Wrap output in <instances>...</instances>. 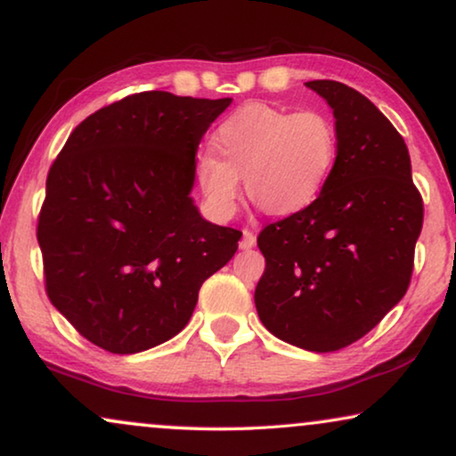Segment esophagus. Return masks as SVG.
<instances>
[{
  "label": "esophagus",
  "mask_w": 456,
  "mask_h": 456,
  "mask_svg": "<svg viewBox=\"0 0 456 456\" xmlns=\"http://www.w3.org/2000/svg\"><path fill=\"white\" fill-rule=\"evenodd\" d=\"M256 246V235H254L252 232H244V235H241V241H240V248L241 250H250V248Z\"/></svg>",
  "instance_id": "34e87169"
}]
</instances>
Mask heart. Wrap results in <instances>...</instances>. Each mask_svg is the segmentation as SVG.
Instances as JSON below:
<instances>
[{"instance_id": "1", "label": "heart", "mask_w": 456, "mask_h": 456, "mask_svg": "<svg viewBox=\"0 0 456 456\" xmlns=\"http://www.w3.org/2000/svg\"><path fill=\"white\" fill-rule=\"evenodd\" d=\"M212 151H198L193 175L216 218L238 208L240 179L266 215H291L319 198L339 154L338 126L325 112H291L252 102L212 133Z\"/></svg>"}]
</instances>
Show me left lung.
Wrapping results in <instances>:
<instances>
[{
    "instance_id": "8db88e82",
    "label": "left lung",
    "mask_w": 456,
    "mask_h": 456,
    "mask_svg": "<svg viewBox=\"0 0 456 456\" xmlns=\"http://www.w3.org/2000/svg\"><path fill=\"white\" fill-rule=\"evenodd\" d=\"M336 117V168L313 204L266 224L254 291L273 336L311 352L346 348L403 300L411 283L423 200L406 143L356 89L308 81Z\"/></svg>"
}]
</instances>
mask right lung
<instances>
[{
    "instance_id": "1",
    "label": "right lung",
    "mask_w": 456,
    "mask_h": 456,
    "mask_svg": "<svg viewBox=\"0 0 456 456\" xmlns=\"http://www.w3.org/2000/svg\"><path fill=\"white\" fill-rule=\"evenodd\" d=\"M232 97L143 91L70 133L39 212L45 291L70 325L114 354L183 330L198 291L232 260L241 232L200 216L193 158Z\"/></svg>"
}]
</instances>
